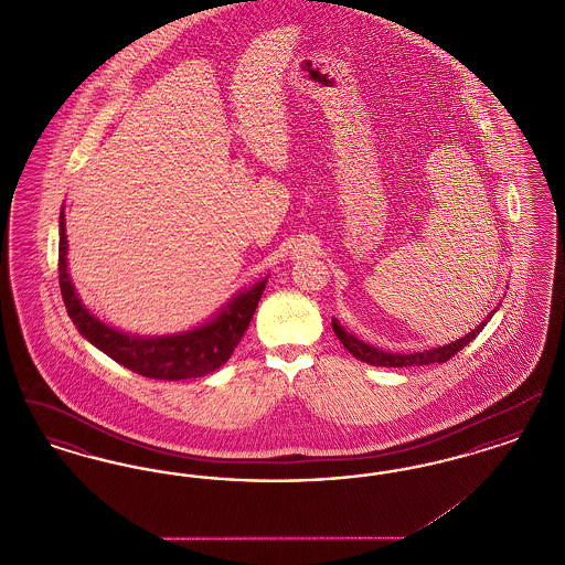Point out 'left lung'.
<instances>
[{
    "instance_id": "obj_1",
    "label": "left lung",
    "mask_w": 565,
    "mask_h": 565,
    "mask_svg": "<svg viewBox=\"0 0 565 565\" xmlns=\"http://www.w3.org/2000/svg\"><path fill=\"white\" fill-rule=\"evenodd\" d=\"M498 309H493L484 322L479 323L475 330H470L466 337L457 339L449 345H443V348H434V350L413 351V353H390V351L376 350L373 345L355 339L353 334H350L337 318H332V330L334 334L339 337V341L343 343V348L353 353V358L366 362V364H373V366H394V369H403V366H428V364H443L447 362L449 358H454L457 351L463 350L470 341H475V337L483 330L487 322L491 320V316L495 313Z\"/></svg>"
}]
</instances>
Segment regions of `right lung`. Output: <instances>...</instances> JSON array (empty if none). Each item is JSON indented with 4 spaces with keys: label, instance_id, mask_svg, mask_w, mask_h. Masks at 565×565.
<instances>
[{
    "label": "right lung",
    "instance_id": "right-lung-1",
    "mask_svg": "<svg viewBox=\"0 0 565 565\" xmlns=\"http://www.w3.org/2000/svg\"><path fill=\"white\" fill-rule=\"evenodd\" d=\"M58 286L65 309L76 323L78 332L97 350L137 375L182 381L210 375L217 371L242 341L249 320L265 292L267 277L228 300L224 309L212 320L189 332L167 337H137L116 330L95 318L76 295V288L67 273V235L65 215L58 217Z\"/></svg>",
    "mask_w": 565,
    "mask_h": 565
}]
</instances>
